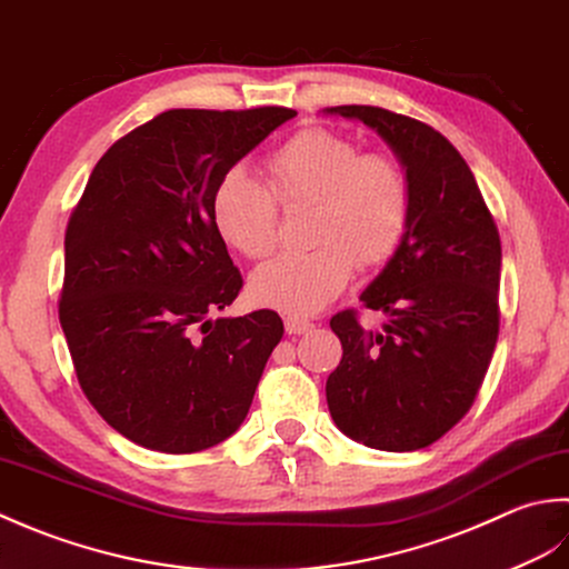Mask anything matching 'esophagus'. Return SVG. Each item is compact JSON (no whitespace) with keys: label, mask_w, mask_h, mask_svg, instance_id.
Returning <instances> with one entry per match:
<instances>
[{"label":"esophagus","mask_w":569,"mask_h":569,"mask_svg":"<svg viewBox=\"0 0 569 569\" xmlns=\"http://www.w3.org/2000/svg\"><path fill=\"white\" fill-rule=\"evenodd\" d=\"M284 329H287V333H307V331H311L315 329V323L311 321H307V319H299V317H287L284 319Z\"/></svg>","instance_id":"esophagus-1"}]
</instances>
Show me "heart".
I'll return each instance as SVG.
<instances>
[{"label":"heart","mask_w":569,"mask_h":569,"mask_svg":"<svg viewBox=\"0 0 569 569\" xmlns=\"http://www.w3.org/2000/svg\"><path fill=\"white\" fill-rule=\"evenodd\" d=\"M268 183L230 169L213 191L218 236L246 258L260 260L280 240V203L317 206V250L280 254L254 270L252 299L289 317H311L339 297L361 268L390 260L410 223L408 173L396 159L366 154L353 139L305 130L268 157Z\"/></svg>","instance_id":"1"}]
</instances>
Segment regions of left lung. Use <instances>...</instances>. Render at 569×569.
Listing matches in <instances>:
<instances>
[{"instance_id":"obj_1","label":"left lung","mask_w":569,"mask_h":569,"mask_svg":"<svg viewBox=\"0 0 569 569\" xmlns=\"http://www.w3.org/2000/svg\"><path fill=\"white\" fill-rule=\"evenodd\" d=\"M327 112L386 139L412 193L400 248L361 295L390 319L380 331H366L356 309L331 319L343 356L327 380L329 412L356 442L415 451L445 437L479 396L501 323V238L469 164L430 124L373 106Z\"/></svg>"}]
</instances>
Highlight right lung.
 <instances>
[{
  "instance_id": "add662e5",
  "label": "right lung",
  "mask_w": 569,
  "mask_h": 569,
  "mask_svg": "<svg viewBox=\"0 0 569 569\" xmlns=\"http://www.w3.org/2000/svg\"><path fill=\"white\" fill-rule=\"evenodd\" d=\"M295 114L161 112L100 157L68 218V351L92 408L139 447L191 455L246 420L284 327L272 309L211 319L242 287L211 203L220 177Z\"/></svg>"
}]
</instances>
